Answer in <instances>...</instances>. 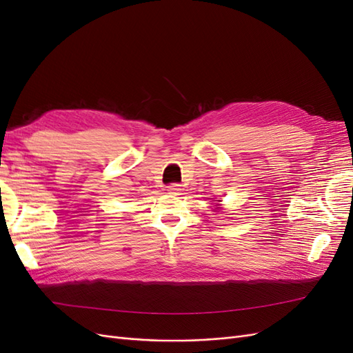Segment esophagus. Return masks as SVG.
Wrapping results in <instances>:
<instances>
[{
  "label": "esophagus",
  "mask_w": 353,
  "mask_h": 353,
  "mask_svg": "<svg viewBox=\"0 0 353 353\" xmlns=\"http://www.w3.org/2000/svg\"><path fill=\"white\" fill-rule=\"evenodd\" d=\"M168 191L170 194H178L181 191V185L179 184H170V185H168Z\"/></svg>",
  "instance_id": "1"
}]
</instances>
